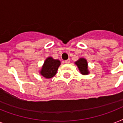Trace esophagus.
I'll use <instances>...</instances> for the list:
<instances>
[{"label":"esophagus","mask_w":123,"mask_h":123,"mask_svg":"<svg viewBox=\"0 0 123 123\" xmlns=\"http://www.w3.org/2000/svg\"><path fill=\"white\" fill-rule=\"evenodd\" d=\"M69 62H70V60H69V59L66 60V61H65V63H66V64H69Z\"/></svg>","instance_id":"esophagus-1"}]
</instances>
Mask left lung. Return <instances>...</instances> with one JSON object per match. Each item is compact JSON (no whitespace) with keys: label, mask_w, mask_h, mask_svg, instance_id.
I'll list each match as a JSON object with an SVG mask.
<instances>
[{"label":"left lung","mask_w":123,"mask_h":123,"mask_svg":"<svg viewBox=\"0 0 123 123\" xmlns=\"http://www.w3.org/2000/svg\"><path fill=\"white\" fill-rule=\"evenodd\" d=\"M75 64L77 65L79 70L82 75H87L89 73L87 69V62L85 59L81 58L79 61H77Z\"/></svg>","instance_id":"8db88e82"}]
</instances>
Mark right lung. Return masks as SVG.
I'll use <instances>...</instances> for the list:
<instances>
[{"label": "right lung", "mask_w": 123, "mask_h": 123, "mask_svg": "<svg viewBox=\"0 0 123 123\" xmlns=\"http://www.w3.org/2000/svg\"><path fill=\"white\" fill-rule=\"evenodd\" d=\"M60 64L61 62L59 60L54 59L52 57H48L44 61L40 73L46 79L52 78L57 73Z\"/></svg>", "instance_id": "right-lung-1"}]
</instances>
